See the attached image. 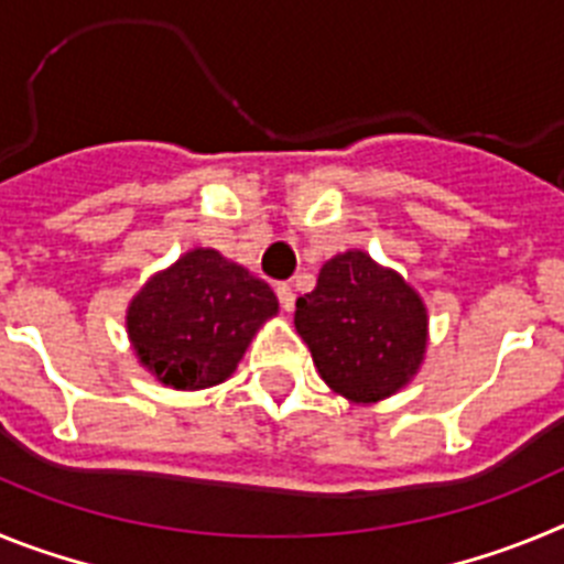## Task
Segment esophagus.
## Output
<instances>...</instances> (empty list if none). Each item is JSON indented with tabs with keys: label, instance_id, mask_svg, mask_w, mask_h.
<instances>
[{
	"label": "esophagus",
	"instance_id": "34e87169",
	"mask_svg": "<svg viewBox=\"0 0 564 564\" xmlns=\"http://www.w3.org/2000/svg\"><path fill=\"white\" fill-rule=\"evenodd\" d=\"M276 296H279V305H282V311L291 313L293 305H296V293H293L291 285H276Z\"/></svg>",
	"mask_w": 564,
	"mask_h": 564
}]
</instances>
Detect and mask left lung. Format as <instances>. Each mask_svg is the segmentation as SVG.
<instances>
[{"label": "left lung", "instance_id": "8db88e82", "mask_svg": "<svg viewBox=\"0 0 564 564\" xmlns=\"http://www.w3.org/2000/svg\"><path fill=\"white\" fill-rule=\"evenodd\" d=\"M293 325L322 381L350 403H378L401 392L421 370L430 344L421 293L358 248L327 259L316 288L296 299Z\"/></svg>", "mask_w": 564, "mask_h": 564}]
</instances>
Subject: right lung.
I'll return each mask as SVG.
<instances>
[{
	"instance_id": "1",
	"label": "right lung",
	"mask_w": 564,
	"mask_h": 564,
	"mask_svg": "<svg viewBox=\"0 0 564 564\" xmlns=\"http://www.w3.org/2000/svg\"><path fill=\"white\" fill-rule=\"evenodd\" d=\"M276 313L268 282L214 248H192L129 299L127 336L154 381L208 390L234 376L251 338Z\"/></svg>"
}]
</instances>
